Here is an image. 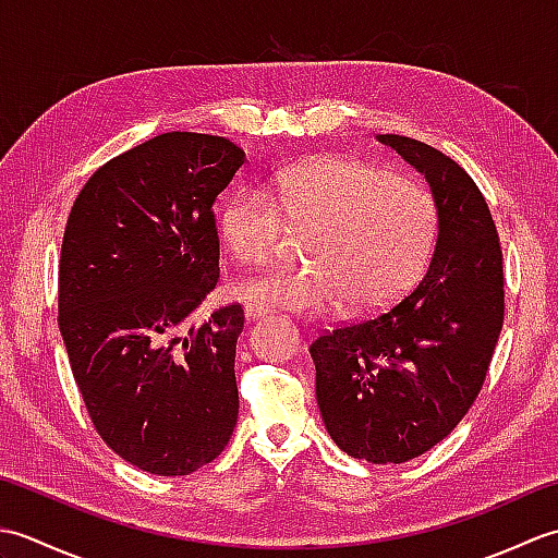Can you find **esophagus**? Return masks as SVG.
<instances>
[{
  "label": "esophagus",
  "instance_id": "1",
  "mask_svg": "<svg viewBox=\"0 0 558 558\" xmlns=\"http://www.w3.org/2000/svg\"><path fill=\"white\" fill-rule=\"evenodd\" d=\"M266 314H268V310H266V306H260V304H246L244 306V318H246V322H256V318L266 316Z\"/></svg>",
  "mask_w": 558,
  "mask_h": 558
}]
</instances>
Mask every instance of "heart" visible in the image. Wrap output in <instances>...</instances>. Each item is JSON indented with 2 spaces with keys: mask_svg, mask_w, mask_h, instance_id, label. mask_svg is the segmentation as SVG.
Masks as SVG:
<instances>
[{
  "mask_svg": "<svg viewBox=\"0 0 558 558\" xmlns=\"http://www.w3.org/2000/svg\"><path fill=\"white\" fill-rule=\"evenodd\" d=\"M282 220L312 230L304 258L312 266H276L242 280L236 292L300 316H322L350 304L376 314L422 278L436 244V204L417 182L357 158H316L294 165L272 196L246 186L220 210V234L244 266L276 256Z\"/></svg>",
  "mask_w": 558,
  "mask_h": 558,
  "instance_id": "b5f03b06",
  "label": "heart"
}]
</instances>
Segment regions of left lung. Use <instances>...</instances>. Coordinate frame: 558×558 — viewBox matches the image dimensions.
<instances>
[{
    "label": "left lung",
    "instance_id": "8db88e82",
    "mask_svg": "<svg viewBox=\"0 0 558 558\" xmlns=\"http://www.w3.org/2000/svg\"><path fill=\"white\" fill-rule=\"evenodd\" d=\"M376 138L429 184L434 254L393 310L326 330L310 352L336 446L398 465L444 441L477 400L504 326V256L487 201L456 160L408 136Z\"/></svg>",
    "mask_w": 558,
    "mask_h": 558
}]
</instances>
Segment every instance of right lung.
Returning <instances> with one entry per match:
<instances>
[{
    "mask_svg": "<svg viewBox=\"0 0 558 558\" xmlns=\"http://www.w3.org/2000/svg\"><path fill=\"white\" fill-rule=\"evenodd\" d=\"M246 162L232 141L168 132L105 162L69 213L59 333L88 417L160 477L216 460L236 424L240 304L196 324L218 286L213 204Z\"/></svg>",
    "mask_w": 558,
    "mask_h": 558,
    "instance_id": "1",
    "label": "right lung"
}]
</instances>
